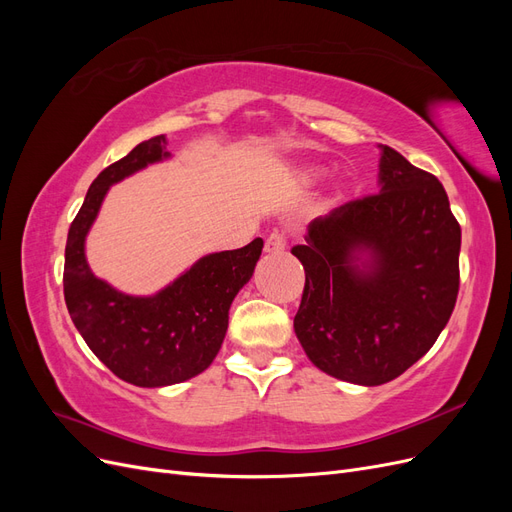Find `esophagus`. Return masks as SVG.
Here are the masks:
<instances>
[{
    "label": "esophagus",
    "instance_id": "obj_1",
    "mask_svg": "<svg viewBox=\"0 0 512 512\" xmlns=\"http://www.w3.org/2000/svg\"><path fill=\"white\" fill-rule=\"evenodd\" d=\"M284 247H286V239H284L282 232H271V235L265 241V252L267 254H282Z\"/></svg>",
    "mask_w": 512,
    "mask_h": 512
}]
</instances>
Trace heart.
I'll use <instances>...</instances> for the list:
<instances>
[{
	"instance_id": "heart-1",
	"label": "heart",
	"mask_w": 512,
	"mask_h": 512,
	"mask_svg": "<svg viewBox=\"0 0 512 512\" xmlns=\"http://www.w3.org/2000/svg\"><path fill=\"white\" fill-rule=\"evenodd\" d=\"M324 175V170L320 168V166H301L299 170H297V177L299 179H303V181H316V179H320Z\"/></svg>"
}]
</instances>
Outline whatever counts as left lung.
<instances>
[{
	"mask_svg": "<svg viewBox=\"0 0 512 512\" xmlns=\"http://www.w3.org/2000/svg\"><path fill=\"white\" fill-rule=\"evenodd\" d=\"M380 192L307 226L294 333L337 380L378 386L436 344L459 292L461 228L442 183L380 145Z\"/></svg>",
	"mask_w": 512,
	"mask_h": 512,
	"instance_id": "obj_1",
	"label": "left lung"
}]
</instances>
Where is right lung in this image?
<instances>
[{"label": "right lung", "mask_w": 512, "mask_h": 512, "mask_svg": "<svg viewBox=\"0 0 512 512\" xmlns=\"http://www.w3.org/2000/svg\"><path fill=\"white\" fill-rule=\"evenodd\" d=\"M166 136L136 145L126 158L104 168L89 185L85 203L68 230L64 297L74 327L98 359L121 380L158 389L190 380L213 363L228 329V309L250 282L262 239L239 250L198 258L149 297H134L89 269L85 239L111 185L170 158Z\"/></svg>", "instance_id": "1"}]
</instances>
